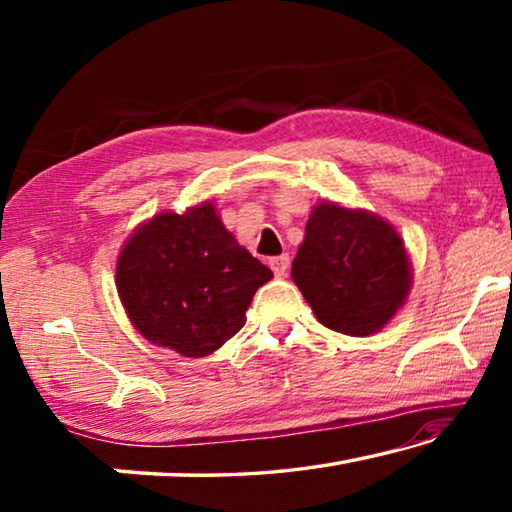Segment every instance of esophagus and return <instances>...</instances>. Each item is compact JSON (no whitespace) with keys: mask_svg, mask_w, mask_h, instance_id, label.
<instances>
[{"mask_svg":"<svg viewBox=\"0 0 512 512\" xmlns=\"http://www.w3.org/2000/svg\"><path fill=\"white\" fill-rule=\"evenodd\" d=\"M271 268H273V273L277 275V277H282V275H287V271H289V255H277V257H271Z\"/></svg>","mask_w":512,"mask_h":512,"instance_id":"34e87169","label":"esophagus"}]
</instances>
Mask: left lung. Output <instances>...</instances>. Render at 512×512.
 <instances>
[{"label": "left lung", "mask_w": 512, "mask_h": 512, "mask_svg": "<svg viewBox=\"0 0 512 512\" xmlns=\"http://www.w3.org/2000/svg\"><path fill=\"white\" fill-rule=\"evenodd\" d=\"M291 277L320 323L350 336L384 327L411 289L400 235L375 214L334 203L311 212Z\"/></svg>", "instance_id": "left-lung-1"}]
</instances>
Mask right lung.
<instances>
[{
  "mask_svg": "<svg viewBox=\"0 0 512 512\" xmlns=\"http://www.w3.org/2000/svg\"><path fill=\"white\" fill-rule=\"evenodd\" d=\"M271 277L223 228L212 203L153 216L117 262V291L137 332L183 357H205L232 339Z\"/></svg>",
  "mask_w": 512,
  "mask_h": 512,
  "instance_id": "1",
  "label": "right lung"
}]
</instances>
